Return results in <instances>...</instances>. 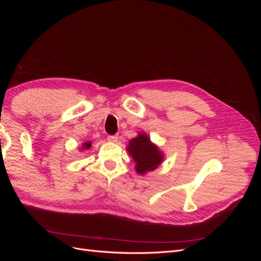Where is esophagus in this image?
<instances>
[{
  "label": "esophagus",
  "mask_w": 261,
  "mask_h": 261,
  "mask_svg": "<svg viewBox=\"0 0 261 261\" xmlns=\"http://www.w3.org/2000/svg\"><path fill=\"white\" fill-rule=\"evenodd\" d=\"M108 140L111 141V143H116L117 141V136L113 135V136H108Z\"/></svg>",
  "instance_id": "obj_1"
}]
</instances>
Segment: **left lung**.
Instances as JSON below:
<instances>
[{"label": "left lung", "mask_w": 261, "mask_h": 261, "mask_svg": "<svg viewBox=\"0 0 261 261\" xmlns=\"http://www.w3.org/2000/svg\"><path fill=\"white\" fill-rule=\"evenodd\" d=\"M127 151L136 162V172L140 175L155 170L163 161V153L160 151L146 134H139L136 138L129 140Z\"/></svg>", "instance_id": "left-lung-1"}]
</instances>
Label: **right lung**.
I'll return each mask as SVG.
<instances>
[{"instance_id":"1","label":"right lung","mask_w":261,"mask_h":261,"mask_svg":"<svg viewBox=\"0 0 261 261\" xmlns=\"http://www.w3.org/2000/svg\"><path fill=\"white\" fill-rule=\"evenodd\" d=\"M91 147V143L90 141H87V143H85L84 145H83V150H85V149H89Z\"/></svg>"}]
</instances>
